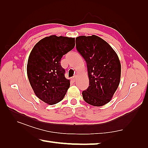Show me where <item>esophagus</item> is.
Instances as JSON below:
<instances>
[{
  "mask_svg": "<svg viewBox=\"0 0 148 148\" xmlns=\"http://www.w3.org/2000/svg\"><path fill=\"white\" fill-rule=\"evenodd\" d=\"M76 79H77L76 76H74V77H73L72 78H71L72 81H73V82H75V81H76Z\"/></svg>",
  "mask_w": 148,
  "mask_h": 148,
  "instance_id": "34e87169",
  "label": "esophagus"
}]
</instances>
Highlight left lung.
<instances>
[{
  "instance_id": "obj_1",
  "label": "left lung",
  "mask_w": 148,
  "mask_h": 148,
  "mask_svg": "<svg viewBox=\"0 0 148 148\" xmlns=\"http://www.w3.org/2000/svg\"><path fill=\"white\" fill-rule=\"evenodd\" d=\"M76 40L77 51L86 62L90 83L82 93L84 100L102 106L112 99L119 84L120 60L112 47L98 36H79Z\"/></svg>"
}]
</instances>
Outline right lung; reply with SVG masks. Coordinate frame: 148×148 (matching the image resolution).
<instances>
[{
  "label": "right lung",
  "mask_w": 148,
  "mask_h": 148,
  "mask_svg": "<svg viewBox=\"0 0 148 148\" xmlns=\"http://www.w3.org/2000/svg\"><path fill=\"white\" fill-rule=\"evenodd\" d=\"M75 38L50 35L34 46L28 58L27 73L34 93L49 105L63 100L70 86L60 61L75 47Z\"/></svg>",
  "instance_id": "1"
}]
</instances>
